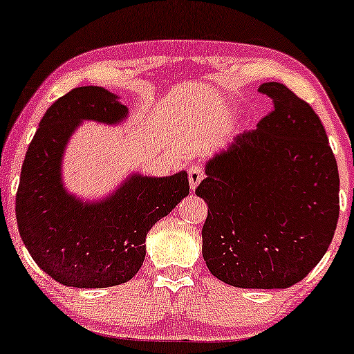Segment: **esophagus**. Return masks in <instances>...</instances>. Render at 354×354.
Returning <instances> with one entry per match:
<instances>
[{
	"instance_id": "1",
	"label": "esophagus",
	"mask_w": 354,
	"mask_h": 354,
	"mask_svg": "<svg viewBox=\"0 0 354 354\" xmlns=\"http://www.w3.org/2000/svg\"><path fill=\"white\" fill-rule=\"evenodd\" d=\"M203 178H205V169H203L200 165L191 166L189 171H188V180H189L191 189L196 188V186L200 185V183L203 181Z\"/></svg>"
}]
</instances>
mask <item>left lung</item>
Returning <instances> with one entry per match:
<instances>
[{"label":"left lung","instance_id":"left-lung-1","mask_svg":"<svg viewBox=\"0 0 354 354\" xmlns=\"http://www.w3.org/2000/svg\"><path fill=\"white\" fill-rule=\"evenodd\" d=\"M273 111L206 163L203 258L236 288H290L321 261L339 216V174L321 120L281 83Z\"/></svg>","mask_w":354,"mask_h":354}]
</instances>
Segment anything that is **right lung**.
Here are the masks:
<instances>
[{
  "label": "right lung",
  "instance_id": "right-lung-1",
  "mask_svg": "<svg viewBox=\"0 0 354 354\" xmlns=\"http://www.w3.org/2000/svg\"><path fill=\"white\" fill-rule=\"evenodd\" d=\"M128 116L118 96L100 86L71 89L48 108L30 143L16 193L21 239L46 274L73 288H108L140 271L146 234L188 196V173L131 174L106 200L84 203L61 180L68 140L83 120L116 124Z\"/></svg>",
  "mask_w": 354,
  "mask_h": 354
}]
</instances>
